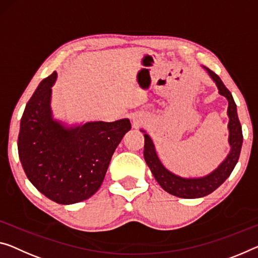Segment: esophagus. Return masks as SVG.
<instances>
[{
	"mask_svg": "<svg viewBox=\"0 0 258 258\" xmlns=\"http://www.w3.org/2000/svg\"><path fill=\"white\" fill-rule=\"evenodd\" d=\"M141 125V121H138L137 118H134V126H140Z\"/></svg>",
	"mask_w": 258,
	"mask_h": 258,
	"instance_id": "1",
	"label": "esophagus"
}]
</instances>
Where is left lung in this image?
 <instances>
[{"label":"left lung","mask_w":258,"mask_h":258,"mask_svg":"<svg viewBox=\"0 0 258 258\" xmlns=\"http://www.w3.org/2000/svg\"><path fill=\"white\" fill-rule=\"evenodd\" d=\"M203 67V69L207 71L210 78L215 83L218 93L220 96L225 97L228 101L227 116H228V144L229 152L227 157L220 162L216 169H213L211 173L207 174L204 176H181L177 174L170 172L162 165L159 157L157 154L156 146L150 137V135L145 130L141 129L142 133H144V159L146 165L151 169L154 179L157 180L160 187L167 191L170 195H174L180 198H200L204 197L211 194L212 191L220 187L224 183L226 179L231 175V173L234 169L237 160H239L241 148H242V128H241L239 117H237L236 105L233 99L232 94L226 89L224 83L221 82L219 76L208 69L207 67Z\"/></svg>","instance_id":"obj_1"}]
</instances>
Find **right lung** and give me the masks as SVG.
Here are the masks:
<instances>
[{"mask_svg": "<svg viewBox=\"0 0 258 258\" xmlns=\"http://www.w3.org/2000/svg\"><path fill=\"white\" fill-rule=\"evenodd\" d=\"M57 74L43 79L24 110L18 154L24 172L39 191L69 205L94 195L117 145L132 129L129 118L69 124L54 117L51 93Z\"/></svg>", "mask_w": 258, "mask_h": 258, "instance_id": "right-lung-1", "label": "right lung"}]
</instances>
